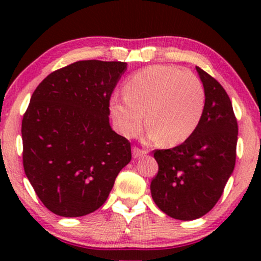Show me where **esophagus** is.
Returning <instances> with one entry per match:
<instances>
[{"mask_svg":"<svg viewBox=\"0 0 261 261\" xmlns=\"http://www.w3.org/2000/svg\"><path fill=\"white\" fill-rule=\"evenodd\" d=\"M132 154H133L134 159H139V158H141V156H144L146 154V152L141 151V149L138 147H134L133 149H132Z\"/></svg>","mask_w":261,"mask_h":261,"instance_id":"obj_1","label":"esophagus"}]
</instances>
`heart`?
<instances>
[{"label": "heart", "instance_id": "b5f03b06", "mask_svg": "<svg viewBox=\"0 0 261 261\" xmlns=\"http://www.w3.org/2000/svg\"><path fill=\"white\" fill-rule=\"evenodd\" d=\"M124 96H113L109 112L116 129L132 138L149 126L147 139L173 147L190 138L202 119L205 92L190 71L152 65L135 72L123 87Z\"/></svg>", "mask_w": 261, "mask_h": 261}]
</instances>
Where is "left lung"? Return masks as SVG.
Masks as SVG:
<instances>
[{
  "label": "left lung",
  "mask_w": 261,
  "mask_h": 261,
  "mask_svg": "<svg viewBox=\"0 0 261 261\" xmlns=\"http://www.w3.org/2000/svg\"><path fill=\"white\" fill-rule=\"evenodd\" d=\"M205 92L202 119L183 144L156 149L158 174L151 183L156 206L170 217L196 220L219 201L233 173L238 122L227 92L215 78L196 66Z\"/></svg>",
  "instance_id": "left-lung-1"
}]
</instances>
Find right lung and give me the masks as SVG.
Returning <instances> with one entry per match:
<instances>
[{"label":"right lung","mask_w":261,"mask_h":261,"mask_svg":"<svg viewBox=\"0 0 261 261\" xmlns=\"http://www.w3.org/2000/svg\"><path fill=\"white\" fill-rule=\"evenodd\" d=\"M127 63L81 60L48 74L22 120L23 169L49 212L80 217L108 198L130 162V144L112 129L109 99Z\"/></svg>","instance_id":"add662e5"}]
</instances>
